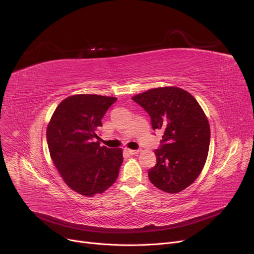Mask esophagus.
<instances>
[{
  "label": "esophagus",
  "instance_id": "1",
  "mask_svg": "<svg viewBox=\"0 0 254 254\" xmlns=\"http://www.w3.org/2000/svg\"><path fill=\"white\" fill-rule=\"evenodd\" d=\"M127 152L130 155H136L140 152V150H132V149H127Z\"/></svg>",
  "mask_w": 254,
  "mask_h": 254
}]
</instances>
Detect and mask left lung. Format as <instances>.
<instances>
[{"label": "left lung", "instance_id": "1", "mask_svg": "<svg viewBox=\"0 0 254 254\" xmlns=\"http://www.w3.org/2000/svg\"><path fill=\"white\" fill-rule=\"evenodd\" d=\"M131 99L149 114L152 128L164 131L149 180L168 193L185 190L201 174L209 151L210 126L201 106L175 86L152 88Z\"/></svg>", "mask_w": 254, "mask_h": 254}]
</instances>
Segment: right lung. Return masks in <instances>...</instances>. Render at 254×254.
I'll return each mask as SVG.
<instances>
[{
  "mask_svg": "<svg viewBox=\"0 0 254 254\" xmlns=\"http://www.w3.org/2000/svg\"><path fill=\"white\" fill-rule=\"evenodd\" d=\"M116 100L98 95L69 97L57 107L48 124L46 138L52 162L65 184L82 195L108 190L124 162L123 149L102 147L97 134L102 118Z\"/></svg>",
  "mask_w": 254,
  "mask_h": 254,
  "instance_id": "add662e5",
  "label": "right lung"
}]
</instances>
